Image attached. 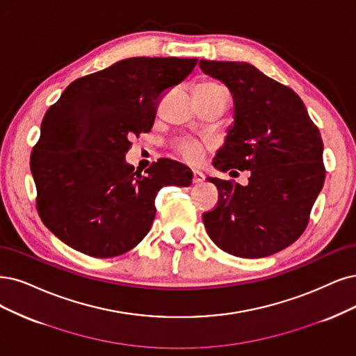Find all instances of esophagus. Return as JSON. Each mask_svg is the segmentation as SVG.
Instances as JSON below:
<instances>
[{
    "instance_id": "34e87169",
    "label": "esophagus",
    "mask_w": 356,
    "mask_h": 356,
    "mask_svg": "<svg viewBox=\"0 0 356 356\" xmlns=\"http://www.w3.org/2000/svg\"><path fill=\"white\" fill-rule=\"evenodd\" d=\"M205 180V176L201 173V171H193V179L192 181L195 183V185H198V183L204 181Z\"/></svg>"
}]
</instances>
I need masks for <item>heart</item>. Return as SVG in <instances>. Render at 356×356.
Instances as JSON below:
<instances>
[{
	"mask_svg": "<svg viewBox=\"0 0 356 356\" xmlns=\"http://www.w3.org/2000/svg\"><path fill=\"white\" fill-rule=\"evenodd\" d=\"M195 89H202V90H214V89H225L221 85L216 82H202ZM176 151L177 154L186 160L191 164H200L205 155V143L195 140V139H181L176 143Z\"/></svg>",
	"mask_w": 356,
	"mask_h": 356,
	"instance_id": "1",
	"label": "heart"
}]
</instances>
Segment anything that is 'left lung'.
I'll return each mask as SVG.
<instances>
[{
	"mask_svg": "<svg viewBox=\"0 0 356 356\" xmlns=\"http://www.w3.org/2000/svg\"><path fill=\"white\" fill-rule=\"evenodd\" d=\"M225 83L234 102V123L213 165L251 173L246 186L208 177L218 204L202 216L222 251L241 258L268 257L304 233L323 189V139L295 92L249 63L200 61Z\"/></svg>",
	"mask_w": 356,
	"mask_h": 356,
	"instance_id": "1",
	"label": "left lung"
}]
</instances>
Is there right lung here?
<instances>
[{
	"label": "right lung",
	"mask_w": 356,
	"mask_h": 356,
	"mask_svg": "<svg viewBox=\"0 0 356 356\" xmlns=\"http://www.w3.org/2000/svg\"><path fill=\"white\" fill-rule=\"evenodd\" d=\"M196 58L134 57L76 79L44 115L31 155L36 208L44 225L76 251L122 255L149 232L155 196L189 186L185 164L160 158L135 171L130 138L151 130L165 89L195 69Z\"/></svg>",
	"instance_id": "right-lung-1"
}]
</instances>
